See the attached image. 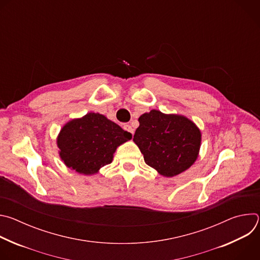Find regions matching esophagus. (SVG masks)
<instances>
[{"label": "esophagus", "mask_w": 260, "mask_h": 260, "mask_svg": "<svg viewBox=\"0 0 260 260\" xmlns=\"http://www.w3.org/2000/svg\"><path fill=\"white\" fill-rule=\"evenodd\" d=\"M123 129L126 131V132H128V133H131L132 135H134V128H133L129 124H124V125H123Z\"/></svg>", "instance_id": "34e87169"}]
</instances>
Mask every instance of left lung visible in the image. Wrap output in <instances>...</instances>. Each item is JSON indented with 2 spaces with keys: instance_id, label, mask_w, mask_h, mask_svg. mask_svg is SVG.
Returning a JSON list of instances; mask_svg holds the SVG:
<instances>
[{
  "instance_id": "obj_1",
  "label": "left lung",
  "mask_w": 260,
  "mask_h": 260,
  "mask_svg": "<svg viewBox=\"0 0 260 260\" xmlns=\"http://www.w3.org/2000/svg\"><path fill=\"white\" fill-rule=\"evenodd\" d=\"M134 142L145 162L164 177L188 170L198 159L202 133L189 118L151 110L139 117Z\"/></svg>"
}]
</instances>
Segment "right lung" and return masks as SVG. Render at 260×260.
<instances>
[{
	"instance_id": "1",
	"label": "right lung",
	"mask_w": 260,
	"mask_h": 260,
	"mask_svg": "<svg viewBox=\"0 0 260 260\" xmlns=\"http://www.w3.org/2000/svg\"><path fill=\"white\" fill-rule=\"evenodd\" d=\"M132 138L131 133L103 114L89 112L68 121L60 129L56 144L63 164L88 176L112 162L117 147Z\"/></svg>"
}]
</instances>
